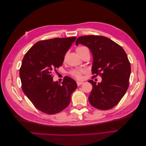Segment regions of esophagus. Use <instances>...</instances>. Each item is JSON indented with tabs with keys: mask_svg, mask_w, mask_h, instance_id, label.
Returning a JSON list of instances; mask_svg holds the SVG:
<instances>
[{
	"mask_svg": "<svg viewBox=\"0 0 146 146\" xmlns=\"http://www.w3.org/2000/svg\"><path fill=\"white\" fill-rule=\"evenodd\" d=\"M83 83V82H77V86H80V85H82V84Z\"/></svg>",
	"mask_w": 146,
	"mask_h": 146,
	"instance_id": "esophagus-1",
	"label": "esophagus"
}]
</instances>
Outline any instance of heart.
I'll use <instances>...</instances> for the list:
<instances>
[{
  "label": "heart",
  "instance_id": "obj_1",
  "mask_svg": "<svg viewBox=\"0 0 146 146\" xmlns=\"http://www.w3.org/2000/svg\"><path fill=\"white\" fill-rule=\"evenodd\" d=\"M86 50H88L86 46H78L76 48V51L79 55H80L83 51ZM84 72H85L84 69H74L70 72V74L77 79H80L82 78V74Z\"/></svg>",
  "mask_w": 146,
  "mask_h": 146
}]
</instances>
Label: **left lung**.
<instances>
[{
  "label": "left lung",
  "instance_id": "1",
  "mask_svg": "<svg viewBox=\"0 0 146 146\" xmlns=\"http://www.w3.org/2000/svg\"><path fill=\"white\" fill-rule=\"evenodd\" d=\"M87 46L93 56L92 74L102 77L101 83L88 81L92 85L89 96L94 107L107 110L116 106L129 86L130 63L123 48L105 36L87 35L78 37L76 42ZM93 78V77H92Z\"/></svg>",
  "mask_w": 146,
  "mask_h": 146
}]
</instances>
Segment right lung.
<instances>
[{
	"label": "right lung",
	"mask_w": 146,
	"mask_h": 146,
	"mask_svg": "<svg viewBox=\"0 0 146 146\" xmlns=\"http://www.w3.org/2000/svg\"><path fill=\"white\" fill-rule=\"evenodd\" d=\"M76 37L56 38L35 43L25 54L19 69L22 89L41 111L54 114L69 105L77 83L66 76L61 84L53 81V72L63 64L66 53Z\"/></svg>",
	"instance_id": "right-lung-1"
}]
</instances>
